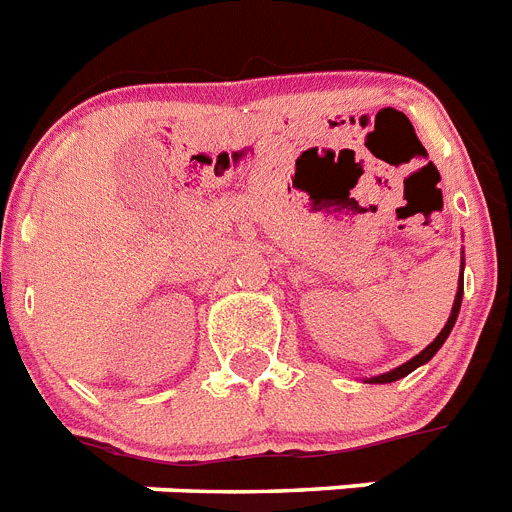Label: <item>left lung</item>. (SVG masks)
I'll return each mask as SVG.
<instances>
[{"label": "left lung", "mask_w": 512, "mask_h": 512, "mask_svg": "<svg viewBox=\"0 0 512 512\" xmlns=\"http://www.w3.org/2000/svg\"><path fill=\"white\" fill-rule=\"evenodd\" d=\"M463 260H461V278H458V291H455V302H453V309H450V317H448V322H445V328L440 330V333H437V338L432 343H429L427 349H422L419 351V354L414 356V359H409V362H403L401 367H395V369H390V372H382V375H377V377H369L367 382H372V385H377V382H380V385H385V382H395V380H401V377H406V375H411V372H414L416 367H422V364H427L429 359H432V356L437 354V351L442 349V343L448 341V336H450V330H453V325H455V320H458V312H461V302H463Z\"/></svg>", "instance_id": "1"}]
</instances>
